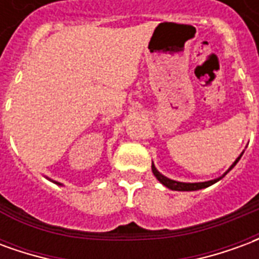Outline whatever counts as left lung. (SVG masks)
<instances>
[{
  "instance_id": "1",
  "label": "left lung",
  "mask_w": 259,
  "mask_h": 259,
  "mask_svg": "<svg viewBox=\"0 0 259 259\" xmlns=\"http://www.w3.org/2000/svg\"><path fill=\"white\" fill-rule=\"evenodd\" d=\"M244 152V151H243ZM243 152L240 154V157L236 158V161H234L232 165H230V168L225 172V174L222 175V176H219V178H217V179L213 180H208V182H197V183H186V182H178V180H174V179H169V178H166V176H163L159 170H158L157 168H155V165H154V162H152L151 165V169H152V174H154V176L157 178L158 180H159V183H162L165 187H168V189H170V190H175V191H195V190H201V189H205V187H209V186H212L213 183H217V182H219V180L222 179V178H225L226 175L232 170V169L236 166V163L239 162L240 158H241V155H243Z\"/></svg>"
}]
</instances>
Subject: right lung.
I'll list each match as a JSON object with an SVG mask.
<instances>
[{"label":"right lung","instance_id":"obj_1","mask_svg":"<svg viewBox=\"0 0 259 259\" xmlns=\"http://www.w3.org/2000/svg\"><path fill=\"white\" fill-rule=\"evenodd\" d=\"M48 180H51L50 179V178H47ZM51 182H53V183H55V185H58V186H62V183H59V182H55V180H51Z\"/></svg>","mask_w":259,"mask_h":259}]
</instances>
